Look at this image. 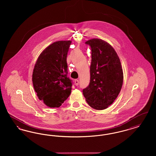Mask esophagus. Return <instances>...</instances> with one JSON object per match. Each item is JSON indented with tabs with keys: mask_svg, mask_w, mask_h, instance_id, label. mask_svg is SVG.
<instances>
[{
	"mask_svg": "<svg viewBox=\"0 0 156 156\" xmlns=\"http://www.w3.org/2000/svg\"><path fill=\"white\" fill-rule=\"evenodd\" d=\"M74 82L75 85L76 86H78V84H79V81H78V80H75Z\"/></svg>",
	"mask_w": 156,
	"mask_h": 156,
	"instance_id": "esophagus-1",
	"label": "esophagus"
}]
</instances>
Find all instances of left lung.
<instances>
[{"label":"left lung","mask_w":156,"mask_h":156,"mask_svg":"<svg viewBox=\"0 0 156 156\" xmlns=\"http://www.w3.org/2000/svg\"><path fill=\"white\" fill-rule=\"evenodd\" d=\"M91 48L89 85L83 89L87 103L103 110L115 101L121 90L123 74L119 57L108 43L99 38L85 42Z\"/></svg>","instance_id":"1"}]
</instances>
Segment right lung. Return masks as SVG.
<instances>
[{"label": "right lung", "mask_w": 156, "mask_h": 156, "mask_svg": "<svg viewBox=\"0 0 156 156\" xmlns=\"http://www.w3.org/2000/svg\"><path fill=\"white\" fill-rule=\"evenodd\" d=\"M71 41H58L40 54L32 81L38 99L50 108H58L69 96L72 80L67 76V53Z\"/></svg>", "instance_id": "add662e5"}]
</instances>
